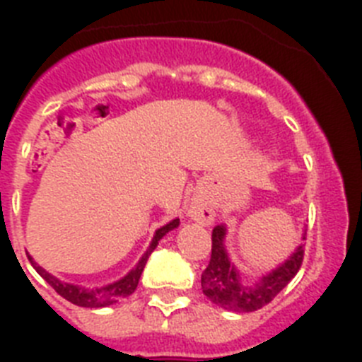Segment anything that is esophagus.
Listing matches in <instances>:
<instances>
[{
    "instance_id": "34e87169",
    "label": "esophagus",
    "mask_w": 362,
    "mask_h": 362,
    "mask_svg": "<svg viewBox=\"0 0 362 362\" xmlns=\"http://www.w3.org/2000/svg\"><path fill=\"white\" fill-rule=\"evenodd\" d=\"M188 216H190L192 219H196L197 223L209 225V223L214 221V209L206 203V201H196V203L190 206V210H188Z\"/></svg>"
}]
</instances>
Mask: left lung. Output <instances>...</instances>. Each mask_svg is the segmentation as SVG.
<instances>
[{
  "label": "left lung",
  "instance_id": "left-lung-1",
  "mask_svg": "<svg viewBox=\"0 0 362 362\" xmlns=\"http://www.w3.org/2000/svg\"><path fill=\"white\" fill-rule=\"evenodd\" d=\"M226 228L223 225L212 230V254L209 267L201 276L203 293L212 303L230 312H255L270 303L281 290L296 277L305 257V246L300 245L286 263L281 264L268 276L261 277L257 283H248L239 276L228 255H226L223 239Z\"/></svg>",
  "mask_w": 362,
  "mask_h": 362
}]
</instances>
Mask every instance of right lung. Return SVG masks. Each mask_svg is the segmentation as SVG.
Segmentation results:
<instances>
[{"label": "right lung", "instance_id": "add662e5", "mask_svg": "<svg viewBox=\"0 0 362 362\" xmlns=\"http://www.w3.org/2000/svg\"><path fill=\"white\" fill-rule=\"evenodd\" d=\"M177 226H179V219H174V221H170L168 225L161 226V228L156 232V235H153L152 243H150V246H148V250L145 252V255L141 257V261L136 264V268H132V270H130L129 274L123 277V279L108 284V286H103V288L88 290V288H83V286H76V284L63 283V281H59V279H56L54 276H50L49 272H45L40 264L34 263V261H32V257H28V259H30L32 267L36 268L37 274H40V276L43 277V279L47 281V283H49L50 286H52V288L63 297V299L70 300L72 305L85 306V308H101V306L114 305V303H117L119 299H124V297H129L130 293H134V290L137 288V283H139V277H141V274H143V268H145L146 261H148V255L152 254L153 248L158 246L159 239H161L163 235H166V233L170 232V230L177 228Z\"/></svg>", "mask_w": 362, "mask_h": 362}]
</instances>
